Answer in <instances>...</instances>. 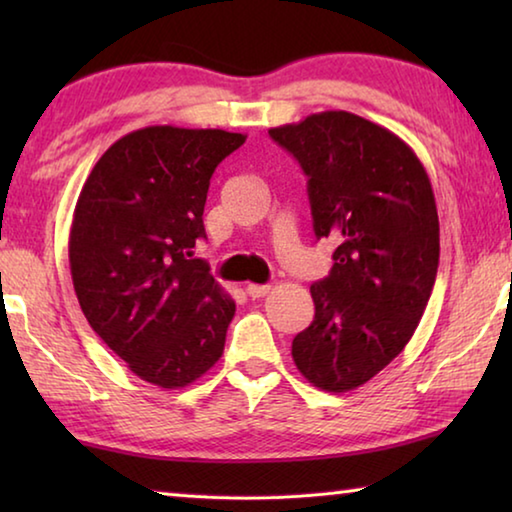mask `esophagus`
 Returning <instances> with one entry per match:
<instances>
[{
    "label": "esophagus",
    "mask_w": 512,
    "mask_h": 512,
    "mask_svg": "<svg viewBox=\"0 0 512 512\" xmlns=\"http://www.w3.org/2000/svg\"><path fill=\"white\" fill-rule=\"evenodd\" d=\"M268 291H271L268 284H248V287H246V293L250 298H264Z\"/></svg>",
    "instance_id": "esophagus-1"
}]
</instances>
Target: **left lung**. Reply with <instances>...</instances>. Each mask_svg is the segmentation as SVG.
<instances>
[{"label":"left lung","mask_w":512,"mask_h":512,"mask_svg":"<svg viewBox=\"0 0 512 512\" xmlns=\"http://www.w3.org/2000/svg\"><path fill=\"white\" fill-rule=\"evenodd\" d=\"M268 135L305 171L316 237L339 244L332 271L311 284L316 314L293 339V361L320 391H354L411 341L436 282L429 176L409 144L345 110Z\"/></svg>","instance_id":"obj_1"}]
</instances>
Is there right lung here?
<instances>
[{
  "label": "right lung",
  "mask_w": 512,
  "mask_h": 512,
  "mask_svg": "<svg viewBox=\"0 0 512 512\" xmlns=\"http://www.w3.org/2000/svg\"><path fill=\"white\" fill-rule=\"evenodd\" d=\"M246 135L146 126L94 164L69 230V268L90 327L137 377L185 388L221 359L235 300L192 248L219 162Z\"/></svg>",
  "instance_id": "1"
}]
</instances>
